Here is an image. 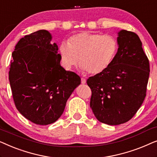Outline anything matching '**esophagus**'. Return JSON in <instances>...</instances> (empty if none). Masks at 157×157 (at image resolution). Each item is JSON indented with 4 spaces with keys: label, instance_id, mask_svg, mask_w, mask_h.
I'll use <instances>...</instances> for the list:
<instances>
[{
    "label": "esophagus",
    "instance_id": "esophagus-1",
    "mask_svg": "<svg viewBox=\"0 0 157 157\" xmlns=\"http://www.w3.org/2000/svg\"><path fill=\"white\" fill-rule=\"evenodd\" d=\"M81 83H83V84H84V83H86V79H85V78H81Z\"/></svg>",
    "mask_w": 157,
    "mask_h": 157
}]
</instances>
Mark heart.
<instances>
[{"label":"heart","mask_w":157,"mask_h":157,"mask_svg":"<svg viewBox=\"0 0 157 157\" xmlns=\"http://www.w3.org/2000/svg\"><path fill=\"white\" fill-rule=\"evenodd\" d=\"M118 43L110 35L83 32L61 43L59 53L62 66L69 70L78 63L83 71L97 75L104 72L114 59Z\"/></svg>","instance_id":"obj_1"}]
</instances>
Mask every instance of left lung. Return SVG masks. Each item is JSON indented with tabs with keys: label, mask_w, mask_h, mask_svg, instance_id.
Returning a JSON list of instances; mask_svg holds the SVG:
<instances>
[{
	"label": "left lung",
	"mask_w": 157,
	"mask_h": 157,
	"mask_svg": "<svg viewBox=\"0 0 157 157\" xmlns=\"http://www.w3.org/2000/svg\"><path fill=\"white\" fill-rule=\"evenodd\" d=\"M118 34L119 48L112 63L86 81L91 90L93 113L108 125H119L132 119L145 98L150 72L139 36L126 30Z\"/></svg>",
	"instance_id": "left-lung-1"
}]
</instances>
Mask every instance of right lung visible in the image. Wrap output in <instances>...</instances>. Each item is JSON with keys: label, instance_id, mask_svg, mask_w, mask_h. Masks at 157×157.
Returning <instances> with one entry per match:
<instances>
[{"label": "right lung", "instance_id": "1", "mask_svg": "<svg viewBox=\"0 0 157 157\" xmlns=\"http://www.w3.org/2000/svg\"><path fill=\"white\" fill-rule=\"evenodd\" d=\"M40 30L21 38L10 61L9 81L15 106L28 120L38 125L57 121L81 78L60 64L56 44Z\"/></svg>", "mask_w": 157, "mask_h": 157}]
</instances>
